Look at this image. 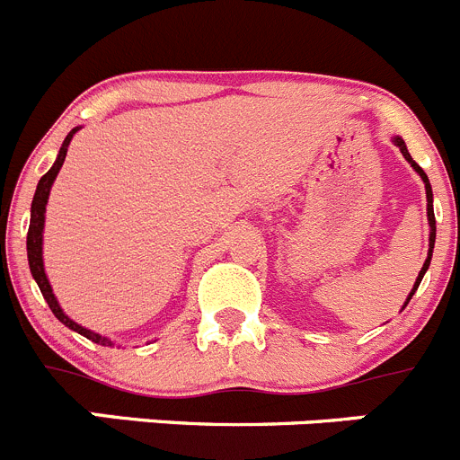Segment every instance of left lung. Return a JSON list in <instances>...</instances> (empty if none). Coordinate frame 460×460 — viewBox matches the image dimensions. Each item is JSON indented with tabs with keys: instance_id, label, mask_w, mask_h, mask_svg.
Here are the masks:
<instances>
[{
	"instance_id": "8db88e82",
	"label": "left lung",
	"mask_w": 460,
	"mask_h": 460,
	"mask_svg": "<svg viewBox=\"0 0 460 460\" xmlns=\"http://www.w3.org/2000/svg\"><path fill=\"white\" fill-rule=\"evenodd\" d=\"M393 143L397 145L399 147V152H402V156L406 158V161L411 163V167H413L415 172H418L420 174V179H422L424 181V190H427V220H429V252H427V261H424V265H422V270H420V274H418V279H415V283H413V290H411L409 293V297H406V302H404V306L402 308H406V304L411 302V297H413L415 295V290H418V286H420V281H422V277H424V272H427L429 270V265H431V256H433V244H436V216H433V192H431V183H429V177L427 174H424V170L422 167L418 165V163L413 161V158H411V154H409V149H406V143L402 138H399V136H394L393 138Z\"/></svg>"
}]
</instances>
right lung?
<instances>
[{
  "instance_id": "obj_1",
  "label": "right lung",
  "mask_w": 460,
  "mask_h": 460,
  "mask_svg": "<svg viewBox=\"0 0 460 460\" xmlns=\"http://www.w3.org/2000/svg\"><path fill=\"white\" fill-rule=\"evenodd\" d=\"M79 128L81 127H75L70 133H67L66 140H63V145H61V149H58V156H56L54 165H51L49 172H47V174H42V179L38 181L36 195H33V201H31V222H29V234H27L29 270H31V277L36 279L42 297H45V302L49 304L51 313L58 317V322H63L67 329L81 333V336L88 338V341H93V342H97V345L111 347V345H115L111 338L100 336V333H94V332H90V329L81 327V324H76L72 317H67L66 313H63L61 304H58V299L54 297V290H51V286H49V279H47V274H45V263H42V231H45L47 199H49L51 186H54L56 177H58V170H61L63 161H66V156H67V147H70L72 138H75V133L79 131Z\"/></svg>"
}]
</instances>
